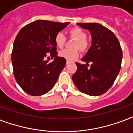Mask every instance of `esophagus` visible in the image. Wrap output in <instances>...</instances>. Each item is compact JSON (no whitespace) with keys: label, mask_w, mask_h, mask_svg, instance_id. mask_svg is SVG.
<instances>
[{"label":"esophagus","mask_w":133,"mask_h":133,"mask_svg":"<svg viewBox=\"0 0 133 133\" xmlns=\"http://www.w3.org/2000/svg\"><path fill=\"white\" fill-rule=\"evenodd\" d=\"M70 63H71V62H70V61H69V60H67L66 61L67 65H69V64H70Z\"/></svg>","instance_id":"esophagus-1"}]
</instances>
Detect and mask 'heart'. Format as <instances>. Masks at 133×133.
<instances>
[{"label": "heart", "instance_id": "heart-1", "mask_svg": "<svg viewBox=\"0 0 133 133\" xmlns=\"http://www.w3.org/2000/svg\"><path fill=\"white\" fill-rule=\"evenodd\" d=\"M70 37L76 38V40L74 41L73 47H78L81 50H86L88 47V42L86 40V34L82 29L78 27L73 28L70 31ZM66 38L65 34L63 32H58L55 38V43L58 47H63L65 43ZM59 56L63 57L67 60H73L78 57L79 55V51L78 48H73V49H64L59 52Z\"/></svg>", "mask_w": 133, "mask_h": 133}]
</instances>
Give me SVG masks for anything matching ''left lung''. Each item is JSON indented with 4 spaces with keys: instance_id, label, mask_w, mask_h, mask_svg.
Segmentation results:
<instances>
[{
    "instance_id": "8db88e82",
    "label": "left lung",
    "mask_w": 133,
    "mask_h": 133,
    "mask_svg": "<svg viewBox=\"0 0 133 133\" xmlns=\"http://www.w3.org/2000/svg\"><path fill=\"white\" fill-rule=\"evenodd\" d=\"M88 29L92 44L81 60L86 65L76 63L77 70L72 79L77 89L90 96L102 95L115 82L121 68L122 52L114 33L98 23L77 24ZM91 62L90 69L87 66Z\"/></svg>"
}]
</instances>
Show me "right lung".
<instances>
[{"label":"right lung","mask_w":133,"mask_h":133,"mask_svg":"<svg viewBox=\"0 0 133 133\" xmlns=\"http://www.w3.org/2000/svg\"><path fill=\"white\" fill-rule=\"evenodd\" d=\"M70 22L37 20L21 29L15 39L11 54L14 74L21 89L31 96L49 92L57 82L66 60L57 56L56 34ZM54 57L52 63L45 60Z\"/></svg>","instance_id":"add662e5"}]
</instances>
